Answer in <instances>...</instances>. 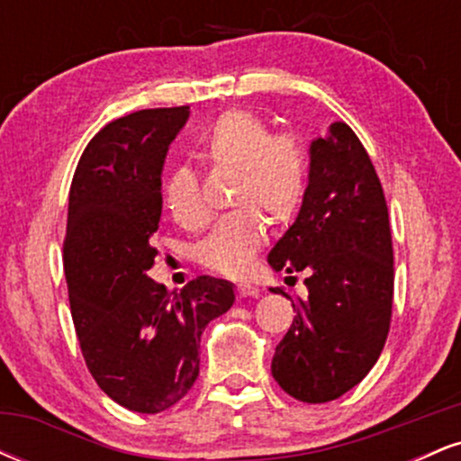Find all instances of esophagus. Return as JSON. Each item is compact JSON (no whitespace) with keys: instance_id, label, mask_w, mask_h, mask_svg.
<instances>
[{"instance_id":"esophagus-1","label":"esophagus","mask_w":461,"mask_h":461,"mask_svg":"<svg viewBox=\"0 0 461 461\" xmlns=\"http://www.w3.org/2000/svg\"><path fill=\"white\" fill-rule=\"evenodd\" d=\"M258 288H253L251 284H238L236 285V297L238 299H247V297H256Z\"/></svg>"}]
</instances>
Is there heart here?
Here are the masks:
<instances>
[{
  "mask_svg": "<svg viewBox=\"0 0 461 461\" xmlns=\"http://www.w3.org/2000/svg\"><path fill=\"white\" fill-rule=\"evenodd\" d=\"M199 151L212 167L231 171L230 203L236 205L216 221L199 242L194 256L210 271L240 277L268 236V220L288 225L308 193L310 162L305 147L288 134H271L260 116L227 110L203 130ZM167 212L186 227L205 221L197 176L186 167L168 173L162 186Z\"/></svg>",
  "mask_w": 461,
  "mask_h": 461,
  "instance_id": "1",
  "label": "heart"
}]
</instances>
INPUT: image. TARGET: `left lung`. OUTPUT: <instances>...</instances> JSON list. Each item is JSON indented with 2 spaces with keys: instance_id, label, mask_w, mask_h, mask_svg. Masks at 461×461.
I'll use <instances>...</instances> for the list:
<instances>
[{
  "instance_id": "8db88e82",
  "label": "left lung",
  "mask_w": 461,
  "mask_h": 461,
  "mask_svg": "<svg viewBox=\"0 0 461 461\" xmlns=\"http://www.w3.org/2000/svg\"><path fill=\"white\" fill-rule=\"evenodd\" d=\"M308 179L297 221L268 253L273 271L308 275V299L293 301L297 316L275 348L271 373L294 399L327 403L362 382L384 351L393 236L382 182L347 123L336 121L312 140Z\"/></svg>"
}]
</instances>
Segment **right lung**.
I'll list each match as a JSON object with an SVG mask.
<instances>
[{
	"instance_id": "add662e5",
	"label": "right lung",
	"mask_w": 461,
	"mask_h": 461,
	"mask_svg": "<svg viewBox=\"0 0 461 461\" xmlns=\"http://www.w3.org/2000/svg\"><path fill=\"white\" fill-rule=\"evenodd\" d=\"M188 105L110 121L79 158L65 236L68 303L82 356L110 399L158 414L199 377L205 325L234 305V285L201 277L168 293L147 275L158 251L162 167Z\"/></svg>"
}]
</instances>
